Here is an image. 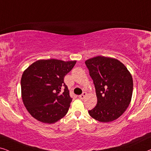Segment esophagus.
Returning <instances> with one entry per match:
<instances>
[{
    "label": "esophagus",
    "mask_w": 151,
    "mask_h": 151,
    "mask_svg": "<svg viewBox=\"0 0 151 151\" xmlns=\"http://www.w3.org/2000/svg\"><path fill=\"white\" fill-rule=\"evenodd\" d=\"M86 96H87V93L83 92V94H81V95L79 96V98H80V99H85V97Z\"/></svg>",
    "instance_id": "esophagus-1"
}]
</instances>
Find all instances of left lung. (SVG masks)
<instances>
[{"mask_svg": "<svg viewBox=\"0 0 151 151\" xmlns=\"http://www.w3.org/2000/svg\"><path fill=\"white\" fill-rule=\"evenodd\" d=\"M93 80L97 104L89 110L92 118L103 123L111 122L121 116L130 105L133 90L132 76L120 61L97 56L86 60Z\"/></svg>", "mask_w": 151, "mask_h": 151, "instance_id": "1", "label": "left lung"}]
</instances>
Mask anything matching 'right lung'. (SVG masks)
Masks as SVG:
<instances>
[{
    "label": "right lung",
    "instance_id": "add662e5",
    "mask_svg": "<svg viewBox=\"0 0 151 151\" xmlns=\"http://www.w3.org/2000/svg\"><path fill=\"white\" fill-rule=\"evenodd\" d=\"M76 61L37 60L23 72L21 96L25 107L37 120L54 123L68 112L72 99L64 78Z\"/></svg>",
    "mask_w": 151,
    "mask_h": 151
}]
</instances>
